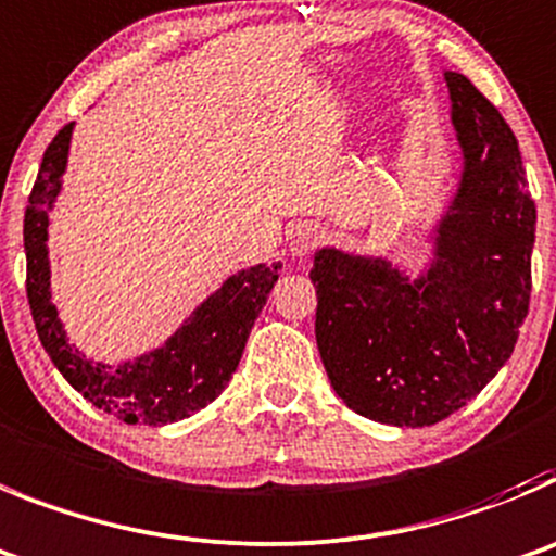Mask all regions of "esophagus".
I'll use <instances>...</instances> for the list:
<instances>
[{"label":"esophagus","instance_id":"34e87169","mask_svg":"<svg viewBox=\"0 0 556 556\" xmlns=\"http://www.w3.org/2000/svg\"><path fill=\"white\" fill-rule=\"evenodd\" d=\"M319 239H323L319 226H312V223H308V226H300L292 237V253L294 256H303V253L314 251L319 244Z\"/></svg>","mask_w":556,"mask_h":556}]
</instances>
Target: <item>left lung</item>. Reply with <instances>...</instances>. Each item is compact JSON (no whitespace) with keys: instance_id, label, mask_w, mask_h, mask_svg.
<instances>
[{"instance_id":"left-lung-1","label":"left lung","mask_w":556,"mask_h":556,"mask_svg":"<svg viewBox=\"0 0 556 556\" xmlns=\"http://www.w3.org/2000/svg\"><path fill=\"white\" fill-rule=\"evenodd\" d=\"M463 176L435 262L407 281L386 258L314 256L317 348L350 410L427 427L475 400L513 355L532 292L534 201L518 140L463 74H446Z\"/></svg>"}]
</instances>
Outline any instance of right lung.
<instances>
[{"instance_id": "obj_1", "label": "right lung", "mask_w": 556, "mask_h": 556, "mask_svg": "<svg viewBox=\"0 0 556 556\" xmlns=\"http://www.w3.org/2000/svg\"><path fill=\"white\" fill-rule=\"evenodd\" d=\"M74 124L63 126L46 149L38 178L24 212V251H27V300L40 344L65 380L104 414L126 425H170L198 414L215 402L242 358L258 312L278 281L281 264H258L231 275L206 303L176 330L165 348L142 355L135 364L110 369L81 358L65 339L58 308L49 294V251L46 226L49 208L60 192V176L68 160Z\"/></svg>"}]
</instances>
